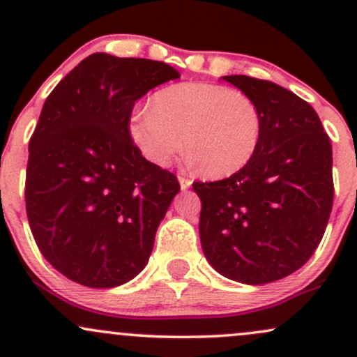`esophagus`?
<instances>
[{
	"label": "esophagus",
	"mask_w": 357,
	"mask_h": 357,
	"mask_svg": "<svg viewBox=\"0 0 357 357\" xmlns=\"http://www.w3.org/2000/svg\"><path fill=\"white\" fill-rule=\"evenodd\" d=\"M178 181H179V186H181V190H188V188H190L191 184H192L191 179L188 178V176L184 174V173H181V174L178 176Z\"/></svg>",
	"instance_id": "esophagus-1"
}]
</instances>
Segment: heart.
I'll list each match as a JSON object with an SVG mask.
<instances>
[{"mask_svg": "<svg viewBox=\"0 0 357 357\" xmlns=\"http://www.w3.org/2000/svg\"><path fill=\"white\" fill-rule=\"evenodd\" d=\"M127 134L149 162L167 166L183 146L204 174L220 178L247 166L261 136L260 110L247 93L206 82L158 90L149 109L136 110Z\"/></svg>", "mask_w": 357, "mask_h": 357, "instance_id": "b5f03b06", "label": "heart"}]
</instances>
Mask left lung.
<instances>
[{
  "instance_id": "left-lung-1",
  "label": "left lung",
  "mask_w": 357,
  "mask_h": 357,
  "mask_svg": "<svg viewBox=\"0 0 357 357\" xmlns=\"http://www.w3.org/2000/svg\"><path fill=\"white\" fill-rule=\"evenodd\" d=\"M257 104L261 136L230 178L192 183L199 238L216 272L261 285L294 273L321 243L333 210V147L317 112L280 85L227 75Z\"/></svg>"
}]
</instances>
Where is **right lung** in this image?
<instances>
[{
    "label": "right lung",
    "instance_id": "right-lung-1",
    "mask_svg": "<svg viewBox=\"0 0 357 357\" xmlns=\"http://www.w3.org/2000/svg\"><path fill=\"white\" fill-rule=\"evenodd\" d=\"M174 79L165 61L92 53L45 100L28 146V223L77 284L112 289L147 265L179 183L139 153L127 122L136 100Z\"/></svg>",
    "mask_w": 357,
    "mask_h": 357
}]
</instances>
